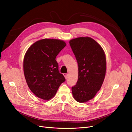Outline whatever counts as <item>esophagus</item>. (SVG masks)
Instances as JSON below:
<instances>
[{
	"label": "esophagus",
	"mask_w": 132,
	"mask_h": 132,
	"mask_svg": "<svg viewBox=\"0 0 132 132\" xmlns=\"http://www.w3.org/2000/svg\"><path fill=\"white\" fill-rule=\"evenodd\" d=\"M63 75H64V76L65 77V79H67L68 78V74L67 73H63Z\"/></svg>",
	"instance_id": "34e87169"
}]
</instances>
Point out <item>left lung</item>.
<instances>
[{"label": "left lung", "mask_w": 132, "mask_h": 132, "mask_svg": "<svg viewBox=\"0 0 132 132\" xmlns=\"http://www.w3.org/2000/svg\"><path fill=\"white\" fill-rule=\"evenodd\" d=\"M69 44L78 66L76 85L71 88L74 99L85 103L95 97L100 89L106 73V61L104 50L91 37H79Z\"/></svg>", "instance_id": "1"}]
</instances>
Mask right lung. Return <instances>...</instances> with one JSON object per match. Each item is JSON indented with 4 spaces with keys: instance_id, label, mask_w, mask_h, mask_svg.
I'll list each match as a JSON object with an SVG mask.
<instances>
[{
    "instance_id": "add662e5",
    "label": "right lung",
    "mask_w": 132,
    "mask_h": 132,
    "mask_svg": "<svg viewBox=\"0 0 132 132\" xmlns=\"http://www.w3.org/2000/svg\"><path fill=\"white\" fill-rule=\"evenodd\" d=\"M66 45L63 40L44 39L34 43L27 51L24 75L29 89L37 97L50 100L65 81L55 59Z\"/></svg>"
}]
</instances>
